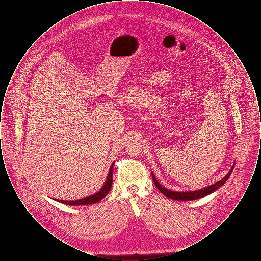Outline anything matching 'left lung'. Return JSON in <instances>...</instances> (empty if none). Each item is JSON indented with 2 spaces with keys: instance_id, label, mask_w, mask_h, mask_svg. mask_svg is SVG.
Listing matches in <instances>:
<instances>
[{
  "instance_id": "obj_1",
  "label": "left lung",
  "mask_w": 261,
  "mask_h": 261,
  "mask_svg": "<svg viewBox=\"0 0 261 261\" xmlns=\"http://www.w3.org/2000/svg\"><path fill=\"white\" fill-rule=\"evenodd\" d=\"M234 169V165L232 166V168L230 169L229 173L227 174L223 179H221L220 181L216 182L215 184H212L211 186L206 187V188H203V189H200L198 191H191V192H173V191H169L163 187L155 180L154 178V175L152 174V179H153V182L155 184V186L158 187V189L162 192V194L169 198V199H175V200H193V199H200V198H203L207 195H210L212 192H214L216 189H218L219 187L222 186L224 183H226V181L229 179L230 175L232 173Z\"/></svg>"
}]
</instances>
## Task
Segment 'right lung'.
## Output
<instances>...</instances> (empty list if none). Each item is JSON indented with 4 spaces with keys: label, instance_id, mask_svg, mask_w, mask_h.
Here are the masks:
<instances>
[{
    "label": "right lung",
    "instance_id": "add662e5",
    "mask_svg": "<svg viewBox=\"0 0 261 261\" xmlns=\"http://www.w3.org/2000/svg\"><path fill=\"white\" fill-rule=\"evenodd\" d=\"M113 165L114 163H112L111 168H110V172L108 175V179L106 181V183L103 184V186L101 187V189L99 190V192L96 193L93 196H90L84 199H78V200H59V202H62L67 205H86V204H92V203H96L99 201L100 199H103L108 193L110 192L112 184V169H113Z\"/></svg>",
    "mask_w": 261,
    "mask_h": 261
}]
</instances>
